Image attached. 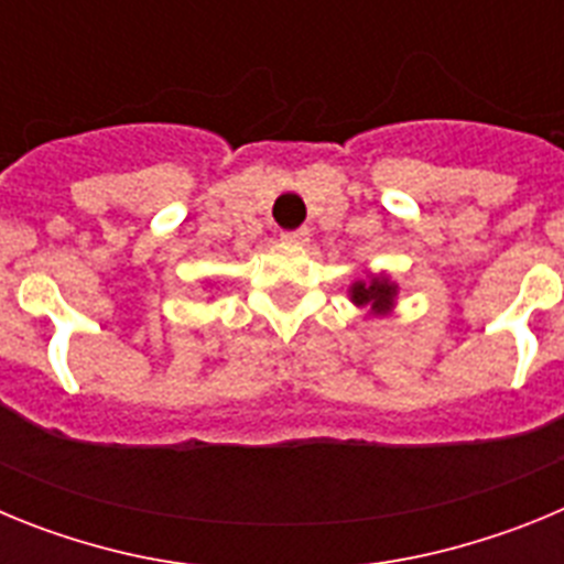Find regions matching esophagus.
I'll return each instance as SVG.
<instances>
[{"mask_svg": "<svg viewBox=\"0 0 564 564\" xmlns=\"http://www.w3.org/2000/svg\"><path fill=\"white\" fill-rule=\"evenodd\" d=\"M282 242H285V246H305L307 239H311V231H307V228H296V231H282Z\"/></svg>", "mask_w": 564, "mask_h": 564, "instance_id": "obj_1", "label": "esophagus"}]
</instances>
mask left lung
<instances>
[{"instance_id": "8db88e82", "label": "left lung", "mask_w": 564, "mask_h": 564, "mask_svg": "<svg viewBox=\"0 0 564 564\" xmlns=\"http://www.w3.org/2000/svg\"><path fill=\"white\" fill-rule=\"evenodd\" d=\"M350 299L356 305L370 307L376 316H383V313L392 311V302H395V285H392L387 276H370V279H358L350 288Z\"/></svg>"}]
</instances>
